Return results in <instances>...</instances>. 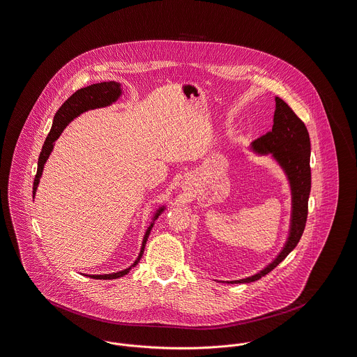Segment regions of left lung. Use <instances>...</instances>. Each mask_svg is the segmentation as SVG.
<instances>
[{
  "label": "left lung",
  "instance_id": "8db88e82",
  "mask_svg": "<svg viewBox=\"0 0 357 357\" xmlns=\"http://www.w3.org/2000/svg\"><path fill=\"white\" fill-rule=\"evenodd\" d=\"M276 109L272 130L252 142V150L259 154H272L283 167L289 180L292 193V215L289 237L280 255L264 268L260 273L250 278L227 283H252L275 269L294 250L302 237L309 213V195L311 188L310 169V137L305 123L288 107L280 97H275Z\"/></svg>",
  "mask_w": 357,
  "mask_h": 357
}]
</instances>
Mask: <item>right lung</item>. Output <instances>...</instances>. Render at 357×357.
<instances>
[{
    "label": "right lung",
    "mask_w": 357,
    "mask_h": 357,
    "mask_svg": "<svg viewBox=\"0 0 357 357\" xmlns=\"http://www.w3.org/2000/svg\"><path fill=\"white\" fill-rule=\"evenodd\" d=\"M121 95V89H120L119 82H115V81H108V82H100V84H93V85H89L86 88H82V89H78L75 93H73L62 105L61 108L56 111L55 116H54V121H52V127L48 132L47 138L45 141V144L42 147V151H40V155H39V160H38V170H36V176H35V180H33V190H32V196L35 197V193L38 190V185H39V181H40V177H42V172H43V167L47 161L48 155L51 154L52 151V147H54V142L59 138V135L62 134V131L65 130V127L72 121L74 118H77L78 115H81L82 112L85 111H89V109H95V108H101V107H107L112 102H115L119 96ZM165 208L161 207L157 214L154 215L153 220H155L161 213L164 211ZM154 222L149 226V229L146 230V234L143 237L142 248H141V253L138 256V259L135 260V262L124 269V271H120V272H115V273H108V275H85V276H89L92 279H98V280H111V279H118L121 278L124 275H127L130 272V269L132 266H135L141 257H142L143 250H144V245H146V241L147 237L151 231V227H153Z\"/></svg>",
    "instance_id": "add662e5"
}]
</instances>
